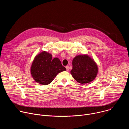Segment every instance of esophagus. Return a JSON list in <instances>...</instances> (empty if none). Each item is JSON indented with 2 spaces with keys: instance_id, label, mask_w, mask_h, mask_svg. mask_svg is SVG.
I'll list each match as a JSON object with an SVG mask.
<instances>
[{
  "instance_id": "34e87169",
  "label": "esophagus",
  "mask_w": 129,
  "mask_h": 129,
  "mask_svg": "<svg viewBox=\"0 0 129 129\" xmlns=\"http://www.w3.org/2000/svg\"><path fill=\"white\" fill-rule=\"evenodd\" d=\"M69 66H66V70H67V71H69Z\"/></svg>"
}]
</instances>
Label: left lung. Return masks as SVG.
Instances as JSON below:
<instances>
[{"label": "left lung", "mask_w": 129, "mask_h": 129, "mask_svg": "<svg viewBox=\"0 0 129 129\" xmlns=\"http://www.w3.org/2000/svg\"><path fill=\"white\" fill-rule=\"evenodd\" d=\"M98 70V66L94 60L87 54H83L73 58L70 73L76 81L84 85L95 79Z\"/></svg>", "instance_id": "obj_1"}]
</instances>
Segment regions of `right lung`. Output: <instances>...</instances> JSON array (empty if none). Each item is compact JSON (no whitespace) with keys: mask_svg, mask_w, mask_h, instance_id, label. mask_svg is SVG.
Returning a JSON list of instances; mask_svg holds the SVG:
<instances>
[{"mask_svg":"<svg viewBox=\"0 0 129 129\" xmlns=\"http://www.w3.org/2000/svg\"><path fill=\"white\" fill-rule=\"evenodd\" d=\"M66 70L58 58L52 59V54L43 51L36 55L30 67L34 80L43 85L50 84L59 73Z\"/></svg>","mask_w":129,"mask_h":129,"instance_id":"add662e5","label":"right lung"}]
</instances>
